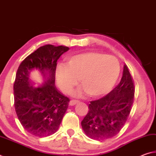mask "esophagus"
I'll list each match as a JSON object with an SVG mask.
<instances>
[{"instance_id": "1", "label": "esophagus", "mask_w": 156, "mask_h": 156, "mask_svg": "<svg viewBox=\"0 0 156 156\" xmlns=\"http://www.w3.org/2000/svg\"><path fill=\"white\" fill-rule=\"evenodd\" d=\"M79 101L78 100H72L71 101L69 102V105L71 106H73V105H76L77 103H78Z\"/></svg>"}]
</instances>
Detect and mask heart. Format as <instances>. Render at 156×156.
Wrapping results in <instances>:
<instances>
[{
    "instance_id": "heart-1",
    "label": "heart",
    "mask_w": 156,
    "mask_h": 156,
    "mask_svg": "<svg viewBox=\"0 0 156 156\" xmlns=\"http://www.w3.org/2000/svg\"><path fill=\"white\" fill-rule=\"evenodd\" d=\"M120 71V62L115 56L87 51L72 55L66 64L58 65L56 77L59 88L65 93L72 90L80 79L83 84L73 92V96L81 97L89 94L92 97H100L113 89Z\"/></svg>"
}]
</instances>
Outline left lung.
Instances as JSON below:
<instances>
[{"label":"left lung","mask_w":156,"mask_h":156,"mask_svg":"<svg viewBox=\"0 0 156 156\" xmlns=\"http://www.w3.org/2000/svg\"><path fill=\"white\" fill-rule=\"evenodd\" d=\"M134 92L133 78L125 65L120 83L107 96L89 105V112L81 122L86 135L98 140L117 135L127 120Z\"/></svg>","instance_id":"1"}]
</instances>
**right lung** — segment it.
<instances>
[{
	"mask_svg": "<svg viewBox=\"0 0 156 156\" xmlns=\"http://www.w3.org/2000/svg\"><path fill=\"white\" fill-rule=\"evenodd\" d=\"M68 47L46 44L23 60L14 84V107L18 120L26 131L43 138L56 133L67 111L69 99L55 87L57 60ZM37 69L43 76L41 86H35L30 72Z\"/></svg>",
	"mask_w": 156,
	"mask_h": 156,
	"instance_id": "add662e5",
	"label": "right lung"
}]
</instances>
